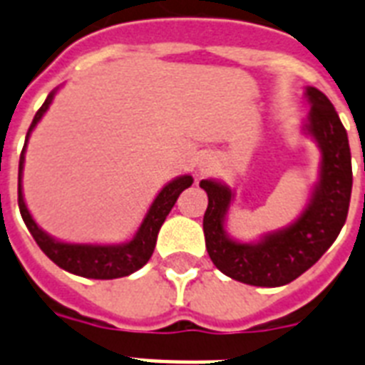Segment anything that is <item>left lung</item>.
Here are the masks:
<instances>
[{"instance_id":"left-lung-1","label":"left lung","mask_w":365,"mask_h":365,"mask_svg":"<svg viewBox=\"0 0 365 365\" xmlns=\"http://www.w3.org/2000/svg\"><path fill=\"white\" fill-rule=\"evenodd\" d=\"M307 96L312 104L307 130L322 149V174L311 205L294 225L269 235L259 244L235 242L223 231V217L233 195L222 183L200 182L208 195L202 229L212 263L223 274L250 286L274 288L301 277L334 244L346 222L352 193L346 130L326 94L309 87Z\"/></svg>"}]
</instances>
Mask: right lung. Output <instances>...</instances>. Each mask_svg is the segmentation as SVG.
<instances>
[{"label": "right lung", "mask_w": 365, "mask_h": 365, "mask_svg": "<svg viewBox=\"0 0 365 365\" xmlns=\"http://www.w3.org/2000/svg\"><path fill=\"white\" fill-rule=\"evenodd\" d=\"M54 93L47 96L43 106L37 110L34 121H31L28 134H26V143L30 136L31 128L37 125L41 119L43 113L48 110V104L53 102ZM24 143V149H26ZM24 149L20 153L19 163V208L24 220L26 227L30 229L31 237L36 239L37 246L43 250V254L47 255L48 259L54 261L56 265L62 267L64 271H70L73 274L85 278H96V280H111V278L128 277L138 269H142L149 261L153 254L155 244H157V235H159L160 225L165 223L168 212L172 206L176 205L178 197L183 189H187L193 183L191 176H182L165 185V189L157 195V199L149 208L148 216L143 223L138 229L136 237L126 244L119 246H93V244H64L58 240L51 239L45 235L41 229L37 227L36 222L31 220L30 212L24 205V197H22V187H20V178H22V163H24Z\"/></svg>", "instance_id": "add662e5"}]
</instances>
